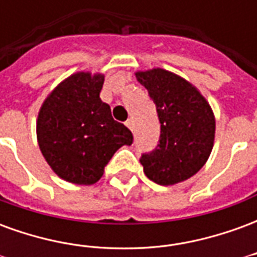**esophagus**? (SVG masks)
<instances>
[{"label": "esophagus", "instance_id": "esophagus-1", "mask_svg": "<svg viewBox=\"0 0 257 257\" xmlns=\"http://www.w3.org/2000/svg\"><path fill=\"white\" fill-rule=\"evenodd\" d=\"M125 125H126L131 131H134V119H132V118L126 119V121H125Z\"/></svg>", "mask_w": 257, "mask_h": 257}]
</instances>
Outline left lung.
<instances>
[{
	"instance_id": "8db88e82",
	"label": "left lung",
	"mask_w": 257,
	"mask_h": 257,
	"mask_svg": "<svg viewBox=\"0 0 257 257\" xmlns=\"http://www.w3.org/2000/svg\"><path fill=\"white\" fill-rule=\"evenodd\" d=\"M154 101L161 123L160 143L143 153L140 164L154 183L187 180L208 161L215 140V115L198 89L176 74L153 68L136 73Z\"/></svg>"
}]
</instances>
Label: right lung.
I'll return each instance as SVG.
<instances>
[{
	"instance_id": "1",
	"label": "right lung",
	"mask_w": 257,
	"mask_h": 257,
	"mask_svg": "<svg viewBox=\"0 0 257 257\" xmlns=\"http://www.w3.org/2000/svg\"><path fill=\"white\" fill-rule=\"evenodd\" d=\"M101 74H73L42 104L37 139L42 156L59 178L93 184L103 176L114 153L134 142L132 132L117 122L100 99Z\"/></svg>"
}]
</instances>
